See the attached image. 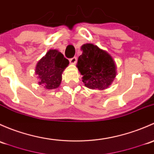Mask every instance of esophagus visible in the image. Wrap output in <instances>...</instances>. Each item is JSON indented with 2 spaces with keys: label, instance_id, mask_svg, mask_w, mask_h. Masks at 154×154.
I'll return each instance as SVG.
<instances>
[{
  "label": "esophagus",
  "instance_id": "obj_1",
  "mask_svg": "<svg viewBox=\"0 0 154 154\" xmlns=\"http://www.w3.org/2000/svg\"><path fill=\"white\" fill-rule=\"evenodd\" d=\"M76 62H77L76 57H73V58H72L69 59V63H70L71 64H75Z\"/></svg>",
  "mask_w": 154,
  "mask_h": 154
}]
</instances>
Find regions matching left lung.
Wrapping results in <instances>:
<instances>
[{
	"label": "left lung",
	"instance_id": "8db88e82",
	"mask_svg": "<svg viewBox=\"0 0 154 154\" xmlns=\"http://www.w3.org/2000/svg\"><path fill=\"white\" fill-rule=\"evenodd\" d=\"M81 50L82 54L79 57L76 66L85 86L93 90L108 88L116 75L112 57L93 44H83Z\"/></svg>",
	"mask_w": 154,
	"mask_h": 154
}]
</instances>
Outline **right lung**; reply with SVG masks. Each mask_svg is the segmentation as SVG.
Segmentation results:
<instances>
[{
  "mask_svg": "<svg viewBox=\"0 0 154 154\" xmlns=\"http://www.w3.org/2000/svg\"><path fill=\"white\" fill-rule=\"evenodd\" d=\"M68 64L69 61L58 50H49L36 64L38 85L48 90L58 88L61 85L62 72Z\"/></svg>",
  "mask_w": 154,
  "mask_h": 154,
  "instance_id": "add662e5",
  "label": "right lung"
}]
</instances>
